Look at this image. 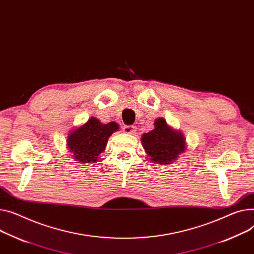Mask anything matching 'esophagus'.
<instances>
[{
  "label": "esophagus",
  "mask_w": 254,
  "mask_h": 254,
  "mask_svg": "<svg viewBox=\"0 0 254 254\" xmlns=\"http://www.w3.org/2000/svg\"><path fill=\"white\" fill-rule=\"evenodd\" d=\"M123 129L126 133H136L137 131V128L134 126H125Z\"/></svg>",
  "instance_id": "1"
}]
</instances>
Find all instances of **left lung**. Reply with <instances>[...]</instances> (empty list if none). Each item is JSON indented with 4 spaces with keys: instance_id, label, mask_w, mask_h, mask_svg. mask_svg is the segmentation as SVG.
I'll return each instance as SVG.
<instances>
[{
    "instance_id": "1",
    "label": "left lung",
    "mask_w": 254,
    "mask_h": 254,
    "mask_svg": "<svg viewBox=\"0 0 254 254\" xmlns=\"http://www.w3.org/2000/svg\"><path fill=\"white\" fill-rule=\"evenodd\" d=\"M154 126V129L142 136V145L152 162L167 164L185 151V138L168 127L163 118L156 120Z\"/></svg>"
}]
</instances>
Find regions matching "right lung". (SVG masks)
<instances>
[{
  "label": "right lung",
  "instance_id": "obj_1",
  "mask_svg": "<svg viewBox=\"0 0 254 254\" xmlns=\"http://www.w3.org/2000/svg\"><path fill=\"white\" fill-rule=\"evenodd\" d=\"M118 129L116 123L101 124L97 118L91 117L87 124L73 130L67 138V145L74 159L84 163L98 160V156L105 150L108 138Z\"/></svg>",
  "mask_w": 254,
  "mask_h": 254
}]
</instances>
